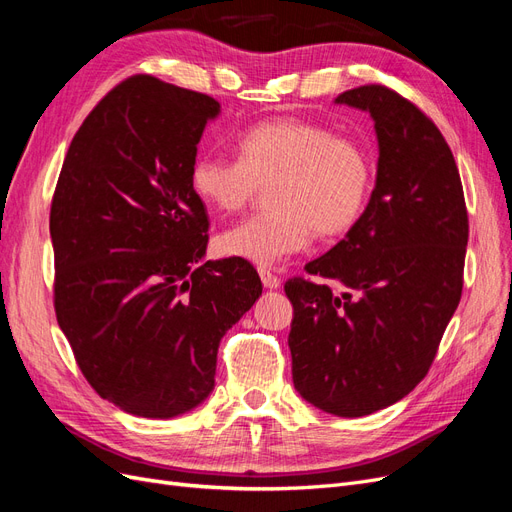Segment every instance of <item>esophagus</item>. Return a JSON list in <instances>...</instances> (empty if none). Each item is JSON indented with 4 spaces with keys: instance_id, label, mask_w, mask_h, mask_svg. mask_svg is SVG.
<instances>
[{
    "instance_id": "esophagus-1",
    "label": "esophagus",
    "mask_w": 512,
    "mask_h": 512,
    "mask_svg": "<svg viewBox=\"0 0 512 512\" xmlns=\"http://www.w3.org/2000/svg\"><path fill=\"white\" fill-rule=\"evenodd\" d=\"M258 273H260V280H262V284H265V288H271V290L280 288V277H277L275 273H271L269 269H258Z\"/></svg>"
}]
</instances>
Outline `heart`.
I'll return each instance as SVG.
<instances>
[{
    "mask_svg": "<svg viewBox=\"0 0 512 512\" xmlns=\"http://www.w3.org/2000/svg\"><path fill=\"white\" fill-rule=\"evenodd\" d=\"M239 160L203 153L190 166V188L207 209L235 213L269 188L267 213L252 215L215 239V252L273 267L318 237L348 232L365 209L371 162L354 138L314 121L280 117L237 138Z\"/></svg>",
    "mask_w": 512,
    "mask_h": 512,
    "instance_id": "heart-1",
    "label": "heart"
}]
</instances>
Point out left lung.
<instances>
[{"label":"left lung","mask_w":512,"mask_h":512,"mask_svg":"<svg viewBox=\"0 0 512 512\" xmlns=\"http://www.w3.org/2000/svg\"><path fill=\"white\" fill-rule=\"evenodd\" d=\"M367 111L376 188L346 239L286 282L292 382L309 404L365 416L406 397L436 359L463 288L468 211L451 147L421 108L384 85L335 98Z\"/></svg>","instance_id":"8db88e82"}]
</instances>
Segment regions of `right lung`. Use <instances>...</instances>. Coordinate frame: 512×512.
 <instances>
[{"instance_id": "right-lung-1", "label": "right lung", "mask_w": 512, "mask_h": 512, "mask_svg": "<svg viewBox=\"0 0 512 512\" xmlns=\"http://www.w3.org/2000/svg\"><path fill=\"white\" fill-rule=\"evenodd\" d=\"M220 102L136 74L96 104L51 203L55 314L94 391L173 418L215 386L220 339L262 294L245 260H205L190 166Z\"/></svg>"}]
</instances>
